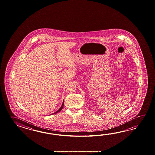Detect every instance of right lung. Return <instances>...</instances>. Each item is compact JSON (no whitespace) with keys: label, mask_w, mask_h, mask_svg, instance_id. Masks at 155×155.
Listing matches in <instances>:
<instances>
[{"label":"right lung","mask_w":155,"mask_h":155,"mask_svg":"<svg viewBox=\"0 0 155 155\" xmlns=\"http://www.w3.org/2000/svg\"><path fill=\"white\" fill-rule=\"evenodd\" d=\"M63 107H64V101H63V104H62V105H61V107L60 108L58 111H56V112H54V113H53V114H52L51 115H53V114H56V113H58V112H60L62 109H63Z\"/></svg>","instance_id":"right-lung-1"}]
</instances>
